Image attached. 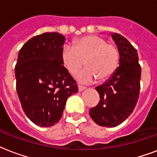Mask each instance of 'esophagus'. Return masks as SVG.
<instances>
[{
  "instance_id": "obj_1",
  "label": "esophagus",
  "mask_w": 157,
  "mask_h": 157,
  "mask_svg": "<svg viewBox=\"0 0 157 157\" xmlns=\"http://www.w3.org/2000/svg\"><path fill=\"white\" fill-rule=\"evenodd\" d=\"M86 89V87L85 86H78V90L79 91H82Z\"/></svg>"
}]
</instances>
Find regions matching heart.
Returning a JSON list of instances; mask_svg holds the SVG:
<instances>
[{
	"label": "heart",
	"instance_id": "heart-1",
	"mask_svg": "<svg viewBox=\"0 0 157 157\" xmlns=\"http://www.w3.org/2000/svg\"><path fill=\"white\" fill-rule=\"evenodd\" d=\"M61 58L65 68L72 76L80 71L85 63L87 67L79 74L78 80L87 84L96 77L103 81L112 76L119 64L120 53L114 44L107 43L98 36H88L76 40L74 47L63 45Z\"/></svg>",
	"mask_w": 157,
	"mask_h": 157
}]
</instances>
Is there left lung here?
Masks as SVG:
<instances>
[{
    "instance_id": "obj_1",
    "label": "left lung",
    "mask_w": 157,
    "mask_h": 157,
    "mask_svg": "<svg viewBox=\"0 0 157 157\" xmlns=\"http://www.w3.org/2000/svg\"><path fill=\"white\" fill-rule=\"evenodd\" d=\"M111 35L119 50V67L108 80L96 87L100 100L90 110L94 121L104 127L121 124L133 112L139 99L141 78L136 49L123 36Z\"/></svg>"
}]
</instances>
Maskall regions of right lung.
<instances>
[{
    "mask_svg": "<svg viewBox=\"0 0 157 157\" xmlns=\"http://www.w3.org/2000/svg\"><path fill=\"white\" fill-rule=\"evenodd\" d=\"M64 41L62 34L45 33L31 38L18 52L17 93L27 117L40 127L58 123L67 99L78 92L76 81L62 62Z\"/></svg>",
    "mask_w": 157,
    "mask_h": 157,
    "instance_id": "1",
    "label": "right lung"
}]
</instances>
